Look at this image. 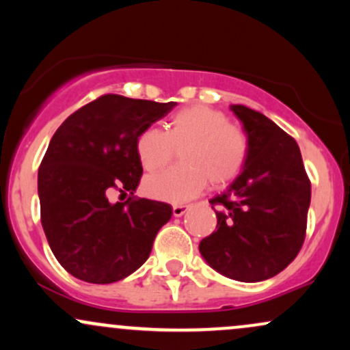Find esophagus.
Wrapping results in <instances>:
<instances>
[{
	"label": "esophagus",
	"mask_w": 350,
	"mask_h": 350,
	"mask_svg": "<svg viewBox=\"0 0 350 350\" xmlns=\"http://www.w3.org/2000/svg\"><path fill=\"white\" fill-rule=\"evenodd\" d=\"M187 211H189V206H186V204H176V206H172V215L174 217L184 215Z\"/></svg>",
	"instance_id": "esophagus-1"
}]
</instances>
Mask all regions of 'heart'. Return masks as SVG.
<instances>
[{"label":"heart","instance_id":"1","mask_svg":"<svg viewBox=\"0 0 350 350\" xmlns=\"http://www.w3.org/2000/svg\"><path fill=\"white\" fill-rule=\"evenodd\" d=\"M136 156L144 171L163 170L180 151L183 164L144 179L143 189L152 199L178 204L198 196L206 184L222 187L243 170L248 139L242 128L228 122L224 111L191 105L176 111L166 131L144 128L136 138Z\"/></svg>","mask_w":350,"mask_h":350}]
</instances>
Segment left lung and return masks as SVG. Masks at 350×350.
Here are the masks:
<instances>
[{"instance_id": "8db88e82", "label": "left lung", "mask_w": 350, "mask_h": 350, "mask_svg": "<svg viewBox=\"0 0 350 350\" xmlns=\"http://www.w3.org/2000/svg\"><path fill=\"white\" fill-rule=\"evenodd\" d=\"M243 123L248 158L217 206V230L199 243L200 255L227 278L255 283L278 275L306 237L311 183L298 143L260 111L232 105Z\"/></svg>"}]
</instances>
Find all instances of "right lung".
<instances>
[{"instance_id":"right-lung-1","label":"right lung","mask_w":350,"mask_h":350,"mask_svg":"<svg viewBox=\"0 0 350 350\" xmlns=\"http://www.w3.org/2000/svg\"><path fill=\"white\" fill-rule=\"evenodd\" d=\"M174 107L102 95L52 136L38 174L41 224L54 256L75 278L115 283L150 256L172 208L133 196L143 174L135 144L144 128ZM113 190L132 196L113 204L107 199Z\"/></svg>"}]
</instances>
